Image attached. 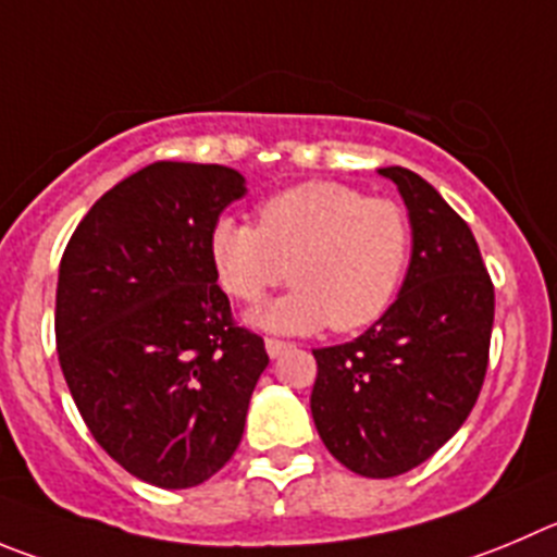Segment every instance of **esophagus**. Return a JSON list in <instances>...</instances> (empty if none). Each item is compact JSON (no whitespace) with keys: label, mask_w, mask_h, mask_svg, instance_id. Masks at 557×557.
Returning <instances> with one entry per match:
<instances>
[{"label":"esophagus","mask_w":557,"mask_h":557,"mask_svg":"<svg viewBox=\"0 0 557 557\" xmlns=\"http://www.w3.org/2000/svg\"><path fill=\"white\" fill-rule=\"evenodd\" d=\"M290 349V343L285 341H274V337H267V355L272 357V360H277L280 355H285V351Z\"/></svg>","instance_id":"obj_1"}]
</instances>
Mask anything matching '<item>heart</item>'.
<instances>
[{"label":"heart","mask_w":557,"mask_h":557,"mask_svg":"<svg viewBox=\"0 0 557 557\" xmlns=\"http://www.w3.org/2000/svg\"><path fill=\"white\" fill-rule=\"evenodd\" d=\"M409 252L412 225L398 202L335 181H308L267 197L258 227L220 216L208 233L216 280L238 302H261L288 269L294 288L249 315L258 330L283 335L373 324L396 299Z\"/></svg>","instance_id":"b5f03b06"}]
</instances>
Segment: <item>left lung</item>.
Wrapping results in <instances>:
<instances>
[{
    "label": "left lung",
    "instance_id": "8db88e82",
    "mask_svg": "<svg viewBox=\"0 0 557 557\" xmlns=\"http://www.w3.org/2000/svg\"><path fill=\"white\" fill-rule=\"evenodd\" d=\"M398 186L412 255L396 302L360 337L315 349L310 412L321 443L366 478H396L448 443L481 393L495 288L475 236L443 195L407 168Z\"/></svg>",
    "mask_w": 557,
    "mask_h": 557
}]
</instances>
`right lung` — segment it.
I'll list each match as a JSON object with an SVG mask.
<instances>
[{"label": "right lung", "instance_id": "1", "mask_svg": "<svg viewBox=\"0 0 557 557\" xmlns=\"http://www.w3.org/2000/svg\"><path fill=\"white\" fill-rule=\"evenodd\" d=\"M244 195L231 168L156 161L112 186L62 255V376L96 443L159 490H189L231 461L269 366L208 258L211 225Z\"/></svg>", "mask_w": 557, "mask_h": 557}]
</instances>
